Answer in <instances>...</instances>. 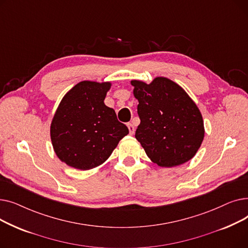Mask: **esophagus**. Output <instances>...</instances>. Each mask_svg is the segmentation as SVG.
I'll use <instances>...</instances> for the list:
<instances>
[{"mask_svg":"<svg viewBox=\"0 0 248 248\" xmlns=\"http://www.w3.org/2000/svg\"><path fill=\"white\" fill-rule=\"evenodd\" d=\"M126 125H127V128H128V131H129V135H134V133H135V126H134V124H131V123H128Z\"/></svg>","mask_w":248,"mask_h":248,"instance_id":"esophagus-1","label":"esophagus"}]
</instances>
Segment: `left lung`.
<instances>
[{"label":"left lung","mask_w":248,"mask_h":248,"mask_svg":"<svg viewBox=\"0 0 248 248\" xmlns=\"http://www.w3.org/2000/svg\"><path fill=\"white\" fill-rule=\"evenodd\" d=\"M140 119L136 139L150 160L172 168L194 158L204 139V122L195 101L175 81L164 76L151 83L132 80Z\"/></svg>","instance_id":"obj_1"}]
</instances>
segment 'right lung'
<instances>
[{
  "label": "right lung",
  "instance_id": "obj_1",
  "mask_svg": "<svg viewBox=\"0 0 248 248\" xmlns=\"http://www.w3.org/2000/svg\"><path fill=\"white\" fill-rule=\"evenodd\" d=\"M110 81L83 80L63 96L50 125L52 147L59 160L78 170L106 162L128 128L104 104Z\"/></svg>",
  "mask_w": 248,
  "mask_h": 248
}]
</instances>
